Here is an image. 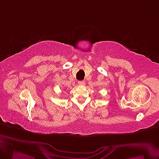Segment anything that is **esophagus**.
<instances>
[{
	"label": "esophagus",
	"mask_w": 159,
	"mask_h": 159,
	"mask_svg": "<svg viewBox=\"0 0 159 159\" xmlns=\"http://www.w3.org/2000/svg\"><path fill=\"white\" fill-rule=\"evenodd\" d=\"M78 85H80V86L84 85V81H79L78 82Z\"/></svg>",
	"instance_id": "1"
}]
</instances>
